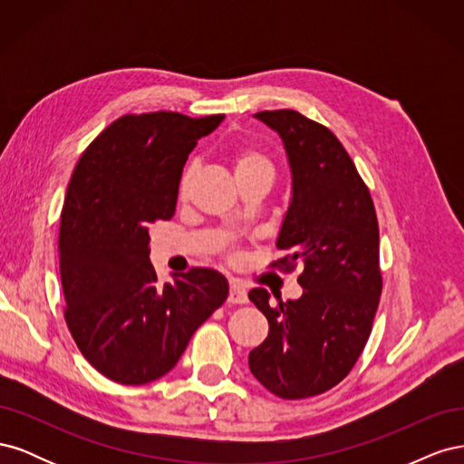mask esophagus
I'll use <instances>...</instances> for the list:
<instances>
[{
    "mask_svg": "<svg viewBox=\"0 0 464 464\" xmlns=\"http://www.w3.org/2000/svg\"><path fill=\"white\" fill-rule=\"evenodd\" d=\"M228 302L230 304H247V292H246V288L240 286L237 283H230Z\"/></svg>",
    "mask_w": 464,
    "mask_h": 464,
    "instance_id": "34e87169",
    "label": "esophagus"
}]
</instances>
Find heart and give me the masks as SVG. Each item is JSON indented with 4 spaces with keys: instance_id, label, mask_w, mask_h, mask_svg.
Here are the masks:
<instances>
[{
    "instance_id": "obj_1",
    "label": "heart",
    "mask_w": 464,
    "mask_h": 464,
    "mask_svg": "<svg viewBox=\"0 0 464 464\" xmlns=\"http://www.w3.org/2000/svg\"><path fill=\"white\" fill-rule=\"evenodd\" d=\"M232 170L236 176V181H242L247 178H256V176H265V178H273L275 166L273 160L266 152H263L257 147H242L234 152L232 157ZM191 179V170H188L181 178L179 184V195L184 198L188 186Z\"/></svg>"
}]
</instances>
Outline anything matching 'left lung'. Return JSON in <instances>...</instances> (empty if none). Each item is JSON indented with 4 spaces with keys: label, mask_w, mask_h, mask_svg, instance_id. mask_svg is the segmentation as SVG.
I'll use <instances>...</instances> for the list:
<instances>
[{
    "label": "left lung",
    "mask_w": 464,
    "mask_h": 464,
    "mask_svg": "<svg viewBox=\"0 0 464 464\" xmlns=\"http://www.w3.org/2000/svg\"><path fill=\"white\" fill-rule=\"evenodd\" d=\"M283 139L292 199L271 266L302 265L298 300L276 305L254 288L249 300L269 321L266 339L249 353V370L280 399H305L341 383L366 346L382 296L379 227L370 189L325 125L296 110L256 114Z\"/></svg>",
    "instance_id": "obj_1"
}]
</instances>
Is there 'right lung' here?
<instances>
[{
    "mask_svg": "<svg viewBox=\"0 0 464 464\" xmlns=\"http://www.w3.org/2000/svg\"><path fill=\"white\" fill-rule=\"evenodd\" d=\"M222 114H128L98 135L67 186L60 224L65 323L91 366L121 385L170 372L228 296L213 269L174 275L157 286L149 228L170 220L181 170Z\"/></svg>",
    "mask_w": 464,
    "mask_h": 464,
    "instance_id": "add662e5",
    "label": "right lung"
}]
</instances>
